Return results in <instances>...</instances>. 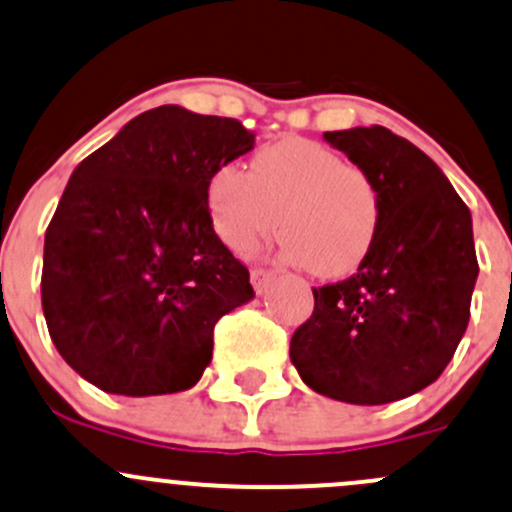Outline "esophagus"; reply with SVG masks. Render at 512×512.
<instances>
[{"label": "esophagus", "instance_id": "esophagus-1", "mask_svg": "<svg viewBox=\"0 0 512 512\" xmlns=\"http://www.w3.org/2000/svg\"><path fill=\"white\" fill-rule=\"evenodd\" d=\"M250 279H252V287H255V292L262 294V292H267V287L274 282V274L262 270V267H255V270L250 272Z\"/></svg>", "mask_w": 512, "mask_h": 512}]
</instances>
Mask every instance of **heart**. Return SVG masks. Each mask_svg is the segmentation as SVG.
Masks as SVG:
<instances>
[{
    "instance_id": "1",
    "label": "heart",
    "mask_w": 512,
    "mask_h": 512,
    "mask_svg": "<svg viewBox=\"0 0 512 512\" xmlns=\"http://www.w3.org/2000/svg\"><path fill=\"white\" fill-rule=\"evenodd\" d=\"M213 233L247 255L277 233L282 257L316 277H343L363 265L378 238L383 196L373 176L311 139H282L250 161L213 169L206 184Z\"/></svg>"
}]
</instances>
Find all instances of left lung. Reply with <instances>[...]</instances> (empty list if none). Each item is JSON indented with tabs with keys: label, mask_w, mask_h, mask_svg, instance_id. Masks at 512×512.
Masks as SVG:
<instances>
[{
	"label": "left lung",
	"mask_w": 512,
	"mask_h": 512,
	"mask_svg": "<svg viewBox=\"0 0 512 512\" xmlns=\"http://www.w3.org/2000/svg\"><path fill=\"white\" fill-rule=\"evenodd\" d=\"M324 139L373 176L383 218L358 272L314 289L289 358L319 395L387 405L432 385L466 333L478 277L471 211L444 171L387 127Z\"/></svg>",
	"instance_id": "1"
}]
</instances>
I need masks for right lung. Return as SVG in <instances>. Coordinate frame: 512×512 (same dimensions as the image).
<instances>
[{
  "mask_svg": "<svg viewBox=\"0 0 512 512\" xmlns=\"http://www.w3.org/2000/svg\"><path fill=\"white\" fill-rule=\"evenodd\" d=\"M255 147L238 120L161 105L75 166L43 242L53 346L102 392H181L213 358L250 272L213 233L208 176Z\"/></svg>",
  "mask_w": 512,
  "mask_h": 512,
  "instance_id": "add662e5",
  "label": "right lung"
}]
</instances>
